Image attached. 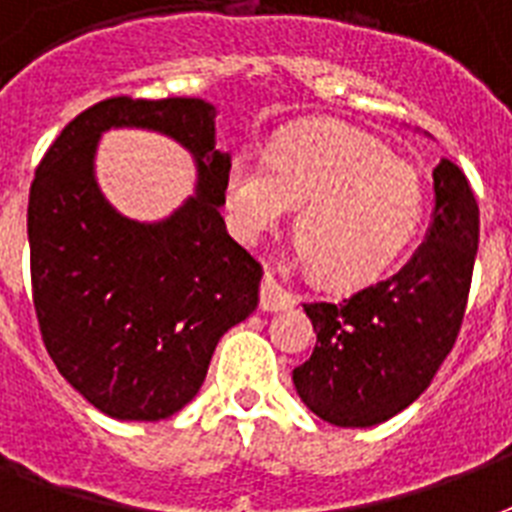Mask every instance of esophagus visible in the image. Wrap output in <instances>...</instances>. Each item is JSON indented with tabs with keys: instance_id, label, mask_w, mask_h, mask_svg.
Here are the masks:
<instances>
[{
	"instance_id": "34e87169",
	"label": "esophagus",
	"mask_w": 512,
	"mask_h": 512,
	"mask_svg": "<svg viewBox=\"0 0 512 512\" xmlns=\"http://www.w3.org/2000/svg\"><path fill=\"white\" fill-rule=\"evenodd\" d=\"M292 305H295V295L281 287L271 273H265L263 284H260V311H284V308H292Z\"/></svg>"
}]
</instances>
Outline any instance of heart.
I'll return each mask as SVG.
<instances>
[{
    "label": "heart",
    "instance_id": "obj_1",
    "mask_svg": "<svg viewBox=\"0 0 512 512\" xmlns=\"http://www.w3.org/2000/svg\"><path fill=\"white\" fill-rule=\"evenodd\" d=\"M300 207L297 255L340 287H358L404 255L425 217L414 164L340 124L276 135L260 156L241 148L223 175V215L236 239L257 241Z\"/></svg>",
    "mask_w": 512,
    "mask_h": 512
}]
</instances>
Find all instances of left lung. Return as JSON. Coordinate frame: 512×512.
<instances>
[{
  "label": "left lung",
  "instance_id": "1",
  "mask_svg": "<svg viewBox=\"0 0 512 512\" xmlns=\"http://www.w3.org/2000/svg\"><path fill=\"white\" fill-rule=\"evenodd\" d=\"M428 236L390 279L342 303H305L316 332L292 372L297 396L321 420L372 428L404 412L436 377L460 335L478 252V204L449 159L433 170Z\"/></svg>",
  "mask_w": 512,
  "mask_h": 512
}]
</instances>
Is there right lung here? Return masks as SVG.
<instances>
[{"mask_svg":"<svg viewBox=\"0 0 512 512\" xmlns=\"http://www.w3.org/2000/svg\"><path fill=\"white\" fill-rule=\"evenodd\" d=\"M215 106L199 98H108L63 127L28 193L31 295L58 372L114 420L180 412L217 340L257 308L263 265L220 217L231 156L215 148ZM143 126L194 154L197 191L170 218L119 216L94 180L99 135Z\"/></svg>","mask_w":512,"mask_h":512,"instance_id":"right-lung-1","label":"right lung"}]
</instances>
